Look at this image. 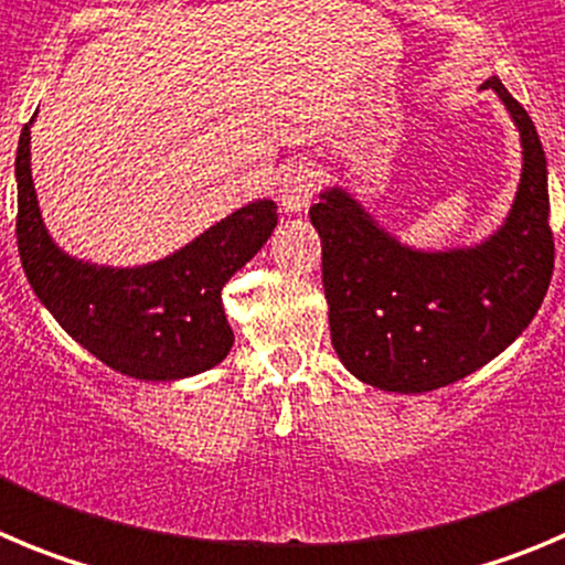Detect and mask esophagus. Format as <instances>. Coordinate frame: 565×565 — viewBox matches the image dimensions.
Instances as JSON below:
<instances>
[{
  "label": "esophagus",
  "instance_id": "esophagus-1",
  "mask_svg": "<svg viewBox=\"0 0 565 565\" xmlns=\"http://www.w3.org/2000/svg\"><path fill=\"white\" fill-rule=\"evenodd\" d=\"M315 198V172L307 161H289L278 175V203L284 211H307Z\"/></svg>",
  "mask_w": 565,
  "mask_h": 565
}]
</instances>
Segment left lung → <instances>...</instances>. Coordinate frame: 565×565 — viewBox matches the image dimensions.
Returning a JSON list of instances; mask_svg holds the SVG:
<instances>
[{"instance_id": "1", "label": "left lung", "mask_w": 565, "mask_h": 565, "mask_svg": "<svg viewBox=\"0 0 565 565\" xmlns=\"http://www.w3.org/2000/svg\"><path fill=\"white\" fill-rule=\"evenodd\" d=\"M493 88L521 136V183L497 234L473 247L415 250L345 189L309 209L323 245L331 345L360 382L390 393H429L499 356L535 318L550 289L546 156L530 114L499 77Z\"/></svg>"}]
</instances>
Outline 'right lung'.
I'll list each match as a JSON object with an SVG mask.
<instances>
[{
  "instance_id": "obj_1",
  "label": "right lung",
  "mask_w": 565,
  "mask_h": 565,
  "mask_svg": "<svg viewBox=\"0 0 565 565\" xmlns=\"http://www.w3.org/2000/svg\"><path fill=\"white\" fill-rule=\"evenodd\" d=\"M30 119L15 150V239L30 287L75 342L145 382H175L220 365L234 345L223 287L270 239L276 203L236 209L172 256L141 267H99L68 256L41 220L30 172Z\"/></svg>"
}]
</instances>
